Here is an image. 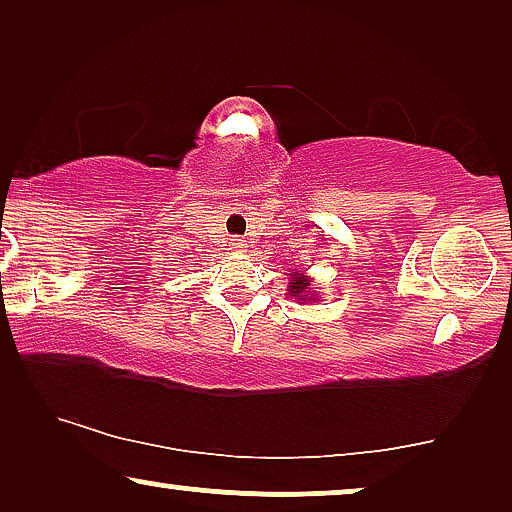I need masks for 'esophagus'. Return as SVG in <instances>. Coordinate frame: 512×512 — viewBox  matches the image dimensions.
<instances>
[{"mask_svg":"<svg viewBox=\"0 0 512 512\" xmlns=\"http://www.w3.org/2000/svg\"><path fill=\"white\" fill-rule=\"evenodd\" d=\"M228 247L233 251H244V249H247V240H244V237H230Z\"/></svg>","mask_w":512,"mask_h":512,"instance_id":"esophagus-1","label":"esophagus"}]
</instances>
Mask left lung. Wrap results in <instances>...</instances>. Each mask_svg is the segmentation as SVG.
<instances>
[{
    "instance_id": "left-lung-1",
    "label": "left lung",
    "mask_w": 512,
    "mask_h": 512,
    "mask_svg": "<svg viewBox=\"0 0 512 512\" xmlns=\"http://www.w3.org/2000/svg\"><path fill=\"white\" fill-rule=\"evenodd\" d=\"M310 289V282H307L305 277H300L298 272H296V277L291 279V296H296V298H303V293Z\"/></svg>"
}]
</instances>
